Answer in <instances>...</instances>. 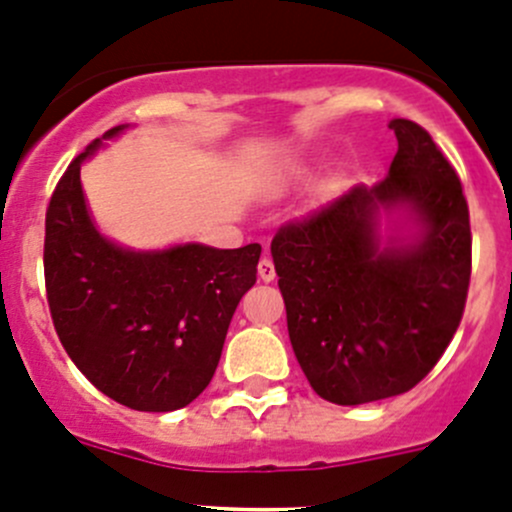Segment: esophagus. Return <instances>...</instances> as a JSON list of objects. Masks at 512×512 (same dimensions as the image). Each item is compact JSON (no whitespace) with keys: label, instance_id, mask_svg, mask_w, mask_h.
Returning a JSON list of instances; mask_svg holds the SVG:
<instances>
[{"label":"esophagus","instance_id":"esophagus-1","mask_svg":"<svg viewBox=\"0 0 512 512\" xmlns=\"http://www.w3.org/2000/svg\"><path fill=\"white\" fill-rule=\"evenodd\" d=\"M257 275H260L262 282L275 280V265H272L270 257H262L260 265H257Z\"/></svg>","mask_w":512,"mask_h":512}]
</instances>
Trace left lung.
<instances>
[{
    "label": "left lung",
    "mask_w": 512,
    "mask_h": 512,
    "mask_svg": "<svg viewBox=\"0 0 512 512\" xmlns=\"http://www.w3.org/2000/svg\"><path fill=\"white\" fill-rule=\"evenodd\" d=\"M374 188L349 193L272 240L287 332L322 399L359 406L414 389L461 324L471 223L461 180L414 121Z\"/></svg>",
    "instance_id": "1"
}]
</instances>
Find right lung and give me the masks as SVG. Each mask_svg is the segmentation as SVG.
I'll return each instance as SVG.
<instances>
[{"label":"right lung","mask_w":512,"mask_h":512,"mask_svg":"<svg viewBox=\"0 0 512 512\" xmlns=\"http://www.w3.org/2000/svg\"><path fill=\"white\" fill-rule=\"evenodd\" d=\"M128 128L96 138L51 195L44 275L51 319L81 374L136 411H175L218 369L230 319L257 280L262 247L178 242L133 250L98 230L81 165Z\"/></svg>","instance_id":"right-lung-1"}]
</instances>
